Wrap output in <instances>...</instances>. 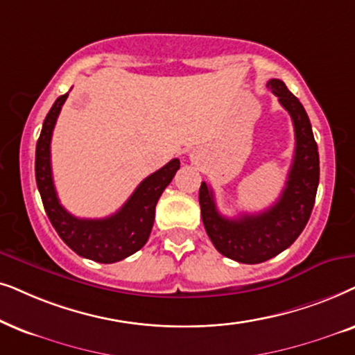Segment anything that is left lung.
Instances as JSON below:
<instances>
[{
  "mask_svg": "<svg viewBox=\"0 0 355 355\" xmlns=\"http://www.w3.org/2000/svg\"><path fill=\"white\" fill-rule=\"evenodd\" d=\"M266 87L289 112L295 131L294 159L279 200L258 214L229 219L217 211L211 187L206 182L200 187L202 224L212 245L224 257L247 264L266 261L295 242L310 219L320 182L318 146L304 105L281 79H269Z\"/></svg>",
  "mask_w": 355,
  "mask_h": 355,
  "instance_id": "8db88e82",
  "label": "left lung"
}]
</instances>
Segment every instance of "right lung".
<instances>
[{
	"label": "right lung",
	"mask_w": 355,
	"mask_h": 355,
	"mask_svg": "<svg viewBox=\"0 0 355 355\" xmlns=\"http://www.w3.org/2000/svg\"><path fill=\"white\" fill-rule=\"evenodd\" d=\"M68 94L56 98L42 126L35 149V180L42 202L60 239L79 257L97 263H116L141 250L154 225L155 205L180 168V160L172 159L157 172L139 183L128 201L115 214L103 219H79L60 205L53 185L50 143L56 118Z\"/></svg>",
	"instance_id": "obj_1"
}]
</instances>
